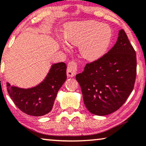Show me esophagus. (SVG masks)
Wrapping results in <instances>:
<instances>
[{
    "label": "esophagus",
    "mask_w": 146,
    "mask_h": 146,
    "mask_svg": "<svg viewBox=\"0 0 146 146\" xmlns=\"http://www.w3.org/2000/svg\"><path fill=\"white\" fill-rule=\"evenodd\" d=\"M78 69L77 63L75 61H71L67 66V76L69 77H73L76 75Z\"/></svg>",
    "instance_id": "esophagus-1"
}]
</instances>
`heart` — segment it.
I'll return each instance as SVG.
<instances>
[{
	"label": "heart",
	"mask_w": 146,
	"mask_h": 146,
	"mask_svg": "<svg viewBox=\"0 0 146 146\" xmlns=\"http://www.w3.org/2000/svg\"><path fill=\"white\" fill-rule=\"evenodd\" d=\"M112 36L108 25L94 21L70 23L64 34L66 40L72 44H80L82 56L90 61L100 58L107 52Z\"/></svg>",
	"instance_id": "1"
}]
</instances>
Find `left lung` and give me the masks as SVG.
I'll use <instances>...</instances> for the list:
<instances>
[{
    "mask_svg": "<svg viewBox=\"0 0 146 146\" xmlns=\"http://www.w3.org/2000/svg\"><path fill=\"white\" fill-rule=\"evenodd\" d=\"M136 68L135 51L121 29L108 53L87 63L83 72L76 76L89 111L106 115L118 110L133 90Z\"/></svg>",
    "mask_w": 146,
    "mask_h": 146,
    "instance_id": "8db88e82",
    "label": "left lung"
}]
</instances>
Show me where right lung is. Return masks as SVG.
<instances>
[{
	"label": "right lung",
	"mask_w": 146,
	"mask_h": 146,
	"mask_svg": "<svg viewBox=\"0 0 146 146\" xmlns=\"http://www.w3.org/2000/svg\"><path fill=\"white\" fill-rule=\"evenodd\" d=\"M66 78V64L57 63L52 66L44 80L36 86L23 89L7 83V88L12 100L23 112L42 116L52 110L58 91Z\"/></svg>",
	"instance_id": "right-lung-1"
}]
</instances>
